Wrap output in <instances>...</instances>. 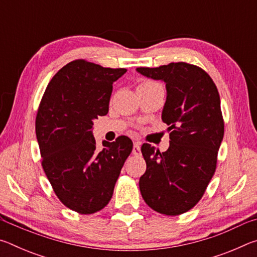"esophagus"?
<instances>
[{
  "mask_svg": "<svg viewBox=\"0 0 257 257\" xmlns=\"http://www.w3.org/2000/svg\"><path fill=\"white\" fill-rule=\"evenodd\" d=\"M133 154L134 155H141V142H135L134 143Z\"/></svg>",
  "mask_w": 257,
  "mask_h": 257,
  "instance_id": "esophagus-1",
  "label": "esophagus"
}]
</instances>
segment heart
Here are the masks:
<instances>
[{
    "mask_svg": "<svg viewBox=\"0 0 257 257\" xmlns=\"http://www.w3.org/2000/svg\"><path fill=\"white\" fill-rule=\"evenodd\" d=\"M152 84H155V82L152 81V80H143V81L139 82L138 86H137V88H142V87L149 86V85H152Z\"/></svg>",
    "mask_w": 257,
    "mask_h": 257,
    "instance_id": "heart-1",
    "label": "heart"
}]
</instances>
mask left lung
<instances>
[{
  "label": "left lung",
  "instance_id": "1",
  "mask_svg": "<svg viewBox=\"0 0 257 257\" xmlns=\"http://www.w3.org/2000/svg\"><path fill=\"white\" fill-rule=\"evenodd\" d=\"M137 71L164 80L162 120L171 139L163 153L150 144L142 146L146 171L139 189L152 210L180 215L201 201L215 172L224 135L220 95L210 75L195 64L172 62Z\"/></svg>",
  "mask_w": 257,
  "mask_h": 257
}]
</instances>
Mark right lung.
<instances>
[{
  "label": "right lung",
  "instance_id": "add662e5",
  "mask_svg": "<svg viewBox=\"0 0 257 257\" xmlns=\"http://www.w3.org/2000/svg\"><path fill=\"white\" fill-rule=\"evenodd\" d=\"M125 71L71 61L52 78L38 106L35 130L43 170L60 202L79 214L107 205L133 151L127 136L104 141L98 150L92 134L93 121L108 111L112 84Z\"/></svg>",
  "mask_w": 257,
  "mask_h": 257
}]
</instances>
